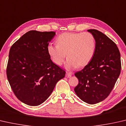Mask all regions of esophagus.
Returning <instances> with one entry per match:
<instances>
[{"instance_id":"esophagus-1","label":"esophagus","mask_w":126,"mask_h":126,"mask_svg":"<svg viewBox=\"0 0 126 126\" xmlns=\"http://www.w3.org/2000/svg\"><path fill=\"white\" fill-rule=\"evenodd\" d=\"M72 74H73V73H69V72H66L65 76H66V77H67V78H70L71 77Z\"/></svg>"}]
</instances>
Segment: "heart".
I'll return each mask as SVG.
<instances>
[{
	"mask_svg": "<svg viewBox=\"0 0 126 126\" xmlns=\"http://www.w3.org/2000/svg\"><path fill=\"white\" fill-rule=\"evenodd\" d=\"M56 44H49L47 51L56 65L60 66L67 55L66 67L68 69L87 65L94 56L96 41L89 32L64 33L57 37Z\"/></svg>",
	"mask_w": 126,
	"mask_h": 126,
	"instance_id": "b5f03b06",
	"label": "heart"
}]
</instances>
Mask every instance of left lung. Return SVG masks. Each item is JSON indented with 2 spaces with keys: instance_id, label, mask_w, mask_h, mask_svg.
<instances>
[{
  "instance_id": "1",
  "label": "left lung",
  "mask_w": 126,
  "mask_h": 126,
  "mask_svg": "<svg viewBox=\"0 0 126 126\" xmlns=\"http://www.w3.org/2000/svg\"><path fill=\"white\" fill-rule=\"evenodd\" d=\"M88 31L95 40V51L90 63L75 74L79 83L74 91L84 102L94 104L104 100L114 86L121 73V55L106 34L96 30Z\"/></svg>"
}]
</instances>
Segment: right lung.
Returning a JSON list of instances; mask_svg holds the SVG:
<instances>
[{
    "instance_id": "right-lung-1",
    "label": "right lung",
    "mask_w": 126,
    "mask_h": 126,
    "mask_svg": "<svg viewBox=\"0 0 126 126\" xmlns=\"http://www.w3.org/2000/svg\"><path fill=\"white\" fill-rule=\"evenodd\" d=\"M55 32L30 31L12 45L7 75L18 99L31 106L44 103L66 72L51 60L47 51Z\"/></svg>"
}]
</instances>
